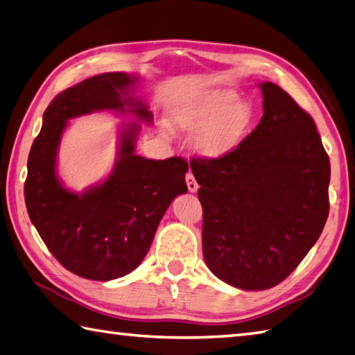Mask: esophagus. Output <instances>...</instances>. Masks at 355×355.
I'll return each mask as SVG.
<instances>
[{
	"label": "esophagus",
	"mask_w": 355,
	"mask_h": 355,
	"mask_svg": "<svg viewBox=\"0 0 355 355\" xmlns=\"http://www.w3.org/2000/svg\"><path fill=\"white\" fill-rule=\"evenodd\" d=\"M185 180H187V187H189V191H191V193H195V191H198V189H199V185H198V182H196V179H195V176L191 175V173H187V176H185Z\"/></svg>",
	"instance_id": "34e87169"
}]
</instances>
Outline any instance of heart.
Masks as SVG:
<instances>
[{
  "instance_id": "heart-1",
  "label": "heart",
  "mask_w": 355,
  "mask_h": 355,
  "mask_svg": "<svg viewBox=\"0 0 355 355\" xmlns=\"http://www.w3.org/2000/svg\"><path fill=\"white\" fill-rule=\"evenodd\" d=\"M168 119L178 131L198 132L195 150L199 156L219 159L243 144L255 122V111L235 91L209 88L173 100Z\"/></svg>"
}]
</instances>
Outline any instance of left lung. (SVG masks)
<instances>
[{
    "instance_id": "1",
    "label": "left lung",
    "mask_w": 355,
    "mask_h": 355,
    "mask_svg": "<svg viewBox=\"0 0 355 355\" xmlns=\"http://www.w3.org/2000/svg\"><path fill=\"white\" fill-rule=\"evenodd\" d=\"M261 122L230 155L190 162L200 185L202 253L224 283L264 291L317 243L329 215L331 164L313 119L270 82Z\"/></svg>"
}]
</instances>
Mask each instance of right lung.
Returning <instances> with one entry per match:
<instances>
[{"mask_svg": "<svg viewBox=\"0 0 355 355\" xmlns=\"http://www.w3.org/2000/svg\"><path fill=\"white\" fill-rule=\"evenodd\" d=\"M136 82V76L106 72L60 92L46 108L29 153L24 199L32 224L58 263L86 279L110 282L135 270L171 200L189 191V164L182 157L136 155V122L122 125L114 168L103 182L76 193L57 175L58 146L69 119L108 110L151 123L148 106L131 92Z\"/></svg>", "mask_w": 355, "mask_h": 355, "instance_id": "add662e5", "label": "right lung"}]
</instances>
